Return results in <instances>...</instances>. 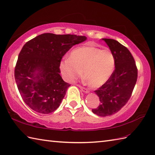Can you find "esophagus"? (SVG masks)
<instances>
[{
    "mask_svg": "<svg viewBox=\"0 0 155 155\" xmlns=\"http://www.w3.org/2000/svg\"><path fill=\"white\" fill-rule=\"evenodd\" d=\"M78 86L80 87V88H81V89L82 90V91L84 92V93H88V92H89V90H88V88H85V87H82V86H81V85H78Z\"/></svg>",
    "mask_w": 155,
    "mask_h": 155,
    "instance_id": "esophagus-1",
    "label": "esophagus"
}]
</instances>
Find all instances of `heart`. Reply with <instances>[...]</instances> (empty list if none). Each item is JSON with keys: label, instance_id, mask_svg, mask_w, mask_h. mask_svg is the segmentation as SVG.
<instances>
[{"label": "heart", "instance_id": "b5f03b06", "mask_svg": "<svg viewBox=\"0 0 155 155\" xmlns=\"http://www.w3.org/2000/svg\"><path fill=\"white\" fill-rule=\"evenodd\" d=\"M114 64V55L110 50L84 46L72 50L68 59L61 62L60 70L64 80L69 83L81 77L83 71L89 86L97 88L110 77Z\"/></svg>", "mask_w": 155, "mask_h": 155}]
</instances>
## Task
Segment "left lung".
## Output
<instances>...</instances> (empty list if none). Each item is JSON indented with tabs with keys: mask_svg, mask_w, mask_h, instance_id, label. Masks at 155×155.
I'll use <instances>...</instances> for the list:
<instances>
[{
	"mask_svg": "<svg viewBox=\"0 0 155 155\" xmlns=\"http://www.w3.org/2000/svg\"><path fill=\"white\" fill-rule=\"evenodd\" d=\"M115 59V69L104 84L94 91L101 104L92 111L100 117L110 116L117 113L132 95L135 86L138 69L129 50L114 39L103 38Z\"/></svg>",
	"mask_w": 155,
	"mask_h": 155,
	"instance_id": "obj_1",
	"label": "left lung"
}]
</instances>
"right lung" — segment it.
Returning a JSON list of instances; mask_svg holds the SVG:
<instances>
[{
    "label": "right lung",
    "mask_w": 155,
    "mask_h": 155,
    "mask_svg": "<svg viewBox=\"0 0 155 155\" xmlns=\"http://www.w3.org/2000/svg\"><path fill=\"white\" fill-rule=\"evenodd\" d=\"M84 36L44 33L26 42L18 54L15 78L20 94L31 109L48 114L59 107L70 84L60 75V63Z\"/></svg>",
    "instance_id": "1"
}]
</instances>
